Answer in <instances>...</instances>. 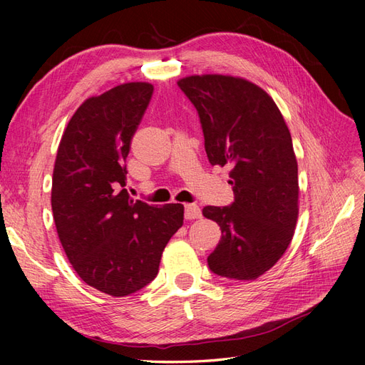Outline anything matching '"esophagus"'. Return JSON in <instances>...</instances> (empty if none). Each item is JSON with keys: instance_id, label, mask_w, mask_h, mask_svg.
<instances>
[{"instance_id": "obj_1", "label": "esophagus", "mask_w": 365, "mask_h": 365, "mask_svg": "<svg viewBox=\"0 0 365 365\" xmlns=\"http://www.w3.org/2000/svg\"><path fill=\"white\" fill-rule=\"evenodd\" d=\"M201 215V208L196 204H185L184 205V217L185 219H200Z\"/></svg>"}]
</instances>
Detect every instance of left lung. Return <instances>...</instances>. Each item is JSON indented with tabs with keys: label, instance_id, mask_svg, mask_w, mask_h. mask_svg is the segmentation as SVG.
<instances>
[{
	"label": "left lung",
	"instance_id": "1",
	"mask_svg": "<svg viewBox=\"0 0 365 365\" xmlns=\"http://www.w3.org/2000/svg\"><path fill=\"white\" fill-rule=\"evenodd\" d=\"M178 86L200 115L210 164L233 168L235 202L202 210L222 231L208 268L227 279H257L289 247L298 217L289 129L272 98L245 79L189 76Z\"/></svg>",
	"mask_w": 365,
	"mask_h": 365
}]
</instances>
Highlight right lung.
Listing matches in <instances>:
<instances>
[{"label":"right lung","instance_id":"1","mask_svg":"<svg viewBox=\"0 0 365 365\" xmlns=\"http://www.w3.org/2000/svg\"><path fill=\"white\" fill-rule=\"evenodd\" d=\"M152 93L150 83L130 82L88 98L68 121L54 163L51 210L63 251L86 284L113 297L157 277L184 220L181 204L158 208L123 189L130 140Z\"/></svg>","mask_w":365,"mask_h":365}]
</instances>
